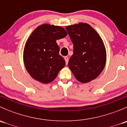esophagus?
<instances>
[{"mask_svg": "<svg viewBox=\"0 0 127 127\" xmlns=\"http://www.w3.org/2000/svg\"><path fill=\"white\" fill-rule=\"evenodd\" d=\"M64 60H65V61H66V64H67V63H68V61H69V58L67 57V56H64Z\"/></svg>", "mask_w": 127, "mask_h": 127, "instance_id": "1", "label": "esophagus"}]
</instances>
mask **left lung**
<instances>
[{"label": "left lung", "mask_w": 127, "mask_h": 127, "mask_svg": "<svg viewBox=\"0 0 127 127\" xmlns=\"http://www.w3.org/2000/svg\"><path fill=\"white\" fill-rule=\"evenodd\" d=\"M74 45L68 66L78 81L87 83L103 71L106 52L101 38L88 24L80 23L66 28Z\"/></svg>", "instance_id": "1"}]
</instances>
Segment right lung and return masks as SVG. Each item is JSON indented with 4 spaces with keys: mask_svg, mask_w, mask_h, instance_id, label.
Returning a JSON list of instances; mask_svg holds the SVG:
<instances>
[{
    "mask_svg": "<svg viewBox=\"0 0 127 127\" xmlns=\"http://www.w3.org/2000/svg\"><path fill=\"white\" fill-rule=\"evenodd\" d=\"M67 35L61 27L47 24L39 26L31 34L24 47L23 59L26 69L33 79L43 84L55 80L66 64L59 55L56 40Z\"/></svg>",
    "mask_w": 127,
    "mask_h": 127,
    "instance_id": "add662e5",
    "label": "right lung"
}]
</instances>
